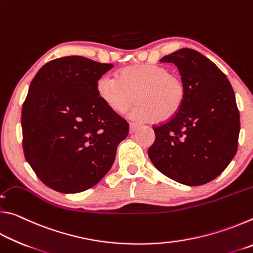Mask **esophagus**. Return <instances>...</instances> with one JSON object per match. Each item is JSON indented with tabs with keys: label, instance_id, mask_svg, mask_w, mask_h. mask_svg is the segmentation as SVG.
<instances>
[{
	"label": "esophagus",
	"instance_id": "34e87169",
	"mask_svg": "<svg viewBox=\"0 0 253 253\" xmlns=\"http://www.w3.org/2000/svg\"><path fill=\"white\" fill-rule=\"evenodd\" d=\"M138 128H139L138 124H136V123H130V124H129V131H130V132L136 131L137 129H138Z\"/></svg>",
	"mask_w": 253,
	"mask_h": 253
}]
</instances>
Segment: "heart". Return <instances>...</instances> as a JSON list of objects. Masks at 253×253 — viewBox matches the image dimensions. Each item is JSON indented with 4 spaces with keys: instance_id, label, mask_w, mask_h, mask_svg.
Masks as SVG:
<instances>
[{
    "instance_id": "obj_1",
    "label": "heart",
    "mask_w": 253,
    "mask_h": 253,
    "mask_svg": "<svg viewBox=\"0 0 253 253\" xmlns=\"http://www.w3.org/2000/svg\"><path fill=\"white\" fill-rule=\"evenodd\" d=\"M100 100L116 114H124L134 104L137 118L166 123L179 113L186 97V85L181 77L155 65L124 68L116 79L102 76L96 84Z\"/></svg>"
}]
</instances>
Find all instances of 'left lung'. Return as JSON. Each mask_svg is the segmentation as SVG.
I'll use <instances>...</instances> for the list:
<instances>
[{"instance_id": "8db88e82", "label": "left lung", "mask_w": 253, "mask_h": 253, "mask_svg": "<svg viewBox=\"0 0 253 253\" xmlns=\"http://www.w3.org/2000/svg\"><path fill=\"white\" fill-rule=\"evenodd\" d=\"M160 61L177 67L186 97L169 122L154 126L155 142L148 148L154 166L188 186L216 178L238 149L240 114L226 76L211 60L192 49H179Z\"/></svg>"}]
</instances>
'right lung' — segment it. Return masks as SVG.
Here are the masks:
<instances>
[{
	"instance_id": "right-lung-1",
	"label": "right lung",
	"mask_w": 253,
	"mask_h": 253,
	"mask_svg": "<svg viewBox=\"0 0 253 253\" xmlns=\"http://www.w3.org/2000/svg\"><path fill=\"white\" fill-rule=\"evenodd\" d=\"M110 63L70 55L41 68L22 107L25 160L60 193L88 190L108 173L129 124L97 95Z\"/></svg>"
}]
</instances>
